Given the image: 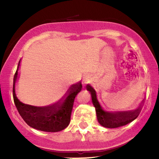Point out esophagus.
I'll list each match as a JSON object with an SVG mask.
<instances>
[{
    "mask_svg": "<svg viewBox=\"0 0 159 159\" xmlns=\"http://www.w3.org/2000/svg\"><path fill=\"white\" fill-rule=\"evenodd\" d=\"M89 79H88V78H84V84L89 83Z\"/></svg>",
    "mask_w": 159,
    "mask_h": 159,
    "instance_id": "obj_1",
    "label": "esophagus"
}]
</instances>
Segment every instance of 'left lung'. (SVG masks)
<instances>
[{
  "label": "left lung",
  "instance_id": "1",
  "mask_svg": "<svg viewBox=\"0 0 159 159\" xmlns=\"http://www.w3.org/2000/svg\"><path fill=\"white\" fill-rule=\"evenodd\" d=\"M86 89L91 93L92 103L95 107L98 122L103 127L108 128L121 127L131 122L139 114L140 108L133 111L116 112V113H110L103 111L98 103L94 89L89 85L86 86Z\"/></svg>",
  "mask_w": 159,
  "mask_h": 159
}]
</instances>
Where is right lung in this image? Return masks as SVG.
I'll return each mask as SVG.
<instances>
[{"label": "right lung", "instance_id": "obj_1", "mask_svg": "<svg viewBox=\"0 0 159 159\" xmlns=\"http://www.w3.org/2000/svg\"><path fill=\"white\" fill-rule=\"evenodd\" d=\"M14 75L13 98L18 112L26 123L35 129L47 132H58L67 128L70 122L74 100L78 92H81V82L70 87L67 98L61 104L56 103L47 107H36L21 103L16 97L15 84L17 78V71Z\"/></svg>", "mask_w": 159, "mask_h": 159}]
</instances>
